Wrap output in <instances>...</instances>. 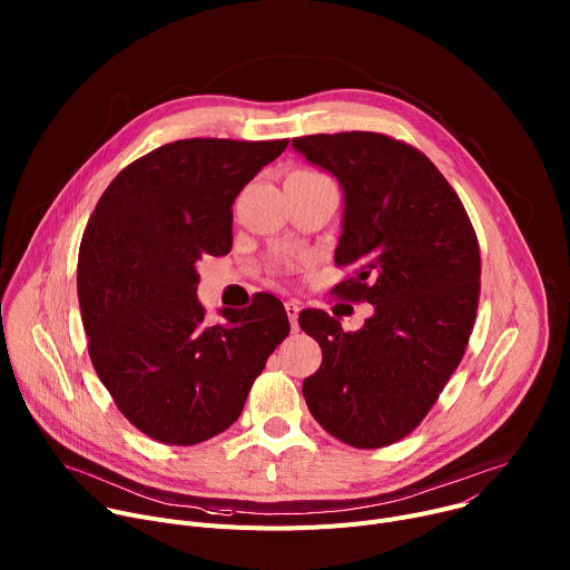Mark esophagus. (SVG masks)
I'll return each mask as SVG.
<instances>
[{"label": "esophagus", "instance_id": "esophagus-1", "mask_svg": "<svg viewBox=\"0 0 570 570\" xmlns=\"http://www.w3.org/2000/svg\"><path fill=\"white\" fill-rule=\"evenodd\" d=\"M284 308H286V315H288V322H291V330L293 332H297L299 330V324H297V315H299V306H297V302H293V299H288L286 304H284Z\"/></svg>", "mask_w": 570, "mask_h": 570}]
</instances>
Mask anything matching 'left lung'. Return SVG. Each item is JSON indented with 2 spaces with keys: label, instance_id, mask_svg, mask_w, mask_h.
<instances>
[{
  "label": "left lung",
  "instance_id": "obj_1",
  "mask_svg": "<svg viewBox=\"0 0 570 570\" xmlns=\"http://www.w3.org/2000/svg\"><path fill=\"white\" fill-rule=\"evenodd\" d=\"M293 148L343 189L336 264L354 277L336 293L374 306L354 334L320 308L299 313L322 347L302 394L334 438L387 446L426 417L462 361L480 293L478 238L453 187L409 144L352 130L295 137Z\"/></svg>",
  "mask_w": 570,
  "mask_h": 570
}]
</instances>
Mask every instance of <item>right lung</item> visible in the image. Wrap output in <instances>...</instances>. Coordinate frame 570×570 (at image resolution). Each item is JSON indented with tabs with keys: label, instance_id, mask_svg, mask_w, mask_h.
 Instances as JSON below:
<instances>
[{
	"label": "right lung",
	"instance_id": "right-lung-1",
	"mask_svg": "<svg viewBox=\"0 0 570 570\" xmlns=\"http://www.w3.org/2000/svg\"><path fill=\"white\" fill-rule=\"evenodd\" d=\"M288 139H180L135 159L104 191L78 250L90 358L124 417L191 446L229 429L268 356L288 336L284 304L207 324L196 297L205 257L232 248V205Z\"/></svg>",
	"mask_w": 570,
	"mask_h": 570
}]
</instances>
